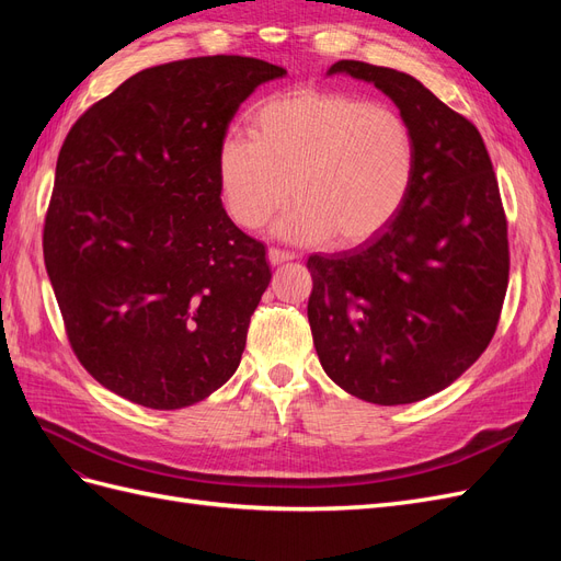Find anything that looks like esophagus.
<instances>
[{"mask_svg":"<svg viewBox=\"0 0 561 561\" xmlns=\"http://www.w3.org/2000/svg\"><path fill=\"white\" fill-rule=\"evenodd\" d=\"M266 257H268V262L271 264H283V262H290V260H295V254L293 252H287V250H280V248H268V252H266Z\"/></svg>","mask_w":561,"mask_h":561,"instance_id":"esophagus-1","label":"esophagus"}]
</instances>
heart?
<instances>
[{
	"mask_svg": "<svg viewBox=\"0 0 561 561\" xmlns=\"http://www.w3.org/2000/svg\"><path fill=\"white\" fill-rule=\"evenodd\" d=\"M248 140L219 147L222 203L241 229H260L297 198L276 225L293 243L360 245L404 206L416 171V140L388 105L344 91L295 89L254 112Z\"/></svg>",
	"mask_w": 561,
	"mask_h": 561,
	"instance_id": "obj_1",
	"label": "heart"
}]
</instances>
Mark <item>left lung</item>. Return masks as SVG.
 I'll use <instances>...</instances> for the list:
<instances>
[{"label": "left lung", "mask_w": 561, "mask_h": 561, "mask_svg": "<svg viewBox=\"0 0 561 561\" xmlns=\"http://www.w3.org/2000/svg\"><path fill=\"white\" fill-rule=\"evenodd\" d=\"M334 72L393 100L414 130L416 171L379 236L309 257L313 346L346 393L410 404L461 377L499 328L511 274L499 180L480 130L414 77L360 60Z\"/></svg>", "instance_id": "left-lung-1"}]
</instances>
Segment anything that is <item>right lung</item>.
Instances as JSON below:
<instances>
[{
  "label": "right lung",
  "mask_w": 561,
  "mask_h": 561,
  "mask_svg": "<svg viewBox=\"0 0 561 561\" xmlns=\"http://www.w3.org/2000/svg\"><path fill=\"white\" fill-rule=\"evenodd\" d=\"M283 75L245 56L157 65L67 133L44 262L77 360L112 393L180 410L239 367L271 271L222 208L217 157L243 100Z\"/></svg>",
  "instance_id": "add662e5"
}]
</instances>
